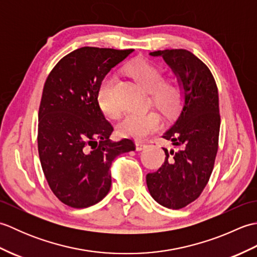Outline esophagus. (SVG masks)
I'll list each match as a JSON object with an SVG mask.
<instances>
[{
  "label": "esophagus",
  "instance_id": "34e87169",
  "mask_svg": "<svg viewBox=\"0 0 257 257\" xmlns=\"http://www.w3.org/2000/svg\"><path fill=\"white\" fill-rule=\"evenodd\" d=\"M145 148H147V144L143 143V141H137V143H136V149L138 151L144 150Z\"/></svg>",
  "mask_w": 257,
  "mask_h": 257
}]
</instances>
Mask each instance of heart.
Returning a JSON list of instances; mask_svg holds the SVG:
<instances>
[{"label":"heart","instance_id":"heart-1","mask_svg":"<svg viewBox=\"0 0 257 257\" xmlns=\"http://www.w3.org/2000/svg\"><path fill=\"white\" fill-rule=\"evenodd\" d=\"M127 72L146 90L150 91L154 105L165 114L171 116L181 105L183 91L180 85L173 80H162V70L147 59L138 58L125 66ZM116 77L109 74L102 79L98 89L97 99L101 111L109 118H116L120 107L114 98ZM160 118L155 111L125 113L119 122L118 130L122 136L133 138H144L159 127Z\"/></svg>","mask_w":257,"mask_h":257}]
</instances>
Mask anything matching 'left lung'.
<instances>
[{
	"label": "left lung",
	"instance_id": "left-lung-1",
	"mask_svg": "<svg viewBox=\"0 0 257 257\" xmlns=\"http://www.w3.org/2000/svg\"><path fill=\"white\" fill-rule=\"evenodd\" d=\"M176 74L183 88V103L177 119L162 137L174 149L163 148L165 163L146 177L158 203L179 210L200 196L214 167L220 134L219 92L211 70L187 50L151 52Z\"/></svg>",
	"mask_w": 257,
	"mask_h": 257
}]
</instances>
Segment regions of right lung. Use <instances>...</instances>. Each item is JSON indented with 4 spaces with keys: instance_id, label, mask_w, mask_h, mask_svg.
Listing matches in <instances>:
<instances>
[{
    "instance_id": "1",
    "label": "right lung",
    "mask_w": 257,
    "mask_h": 257,
    "mask_svg": "<svg viewBox=\"0 0 257 257\" xmlns=\"http://www.w3.org/2000/svg\"><path fill=\"white\" fill-rule=\"evenodd\" d=\"M134 50L81 47L59 61L45 81L38 110L37 146L43 172L64 204L83 209L108 194L117 156L136 149L113 143L112 125L97 95L105 76Z\"/></svg>"
}]
</instances>
